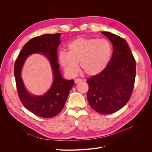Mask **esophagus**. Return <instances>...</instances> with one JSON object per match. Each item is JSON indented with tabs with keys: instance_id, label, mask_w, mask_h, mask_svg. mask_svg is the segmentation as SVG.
Here are the masks:
<instances>
[{
	"instance_id": "34e87169",
	"label": "esophagus",
	"mask_w": 152,
	"mask_h": 152,
	"mask_svg": "<svg viewBox=\"0 0 152 152\" xmlns=\"http://www.w3.org/2000/svg\"><path fill=\"white\" fill-rule=\"evenodd\" d=\"M82 79H77L75 80V83L77 84V83H79V82H82Z\"/></svg>"
}]
</instances>
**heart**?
Here are the masks:
<instances>
[{"mask_svg": "<svg viewBox=\"0 0 152 152\" xmlns=\"http://www.w3.org/2000/svg\"><path fill=\"white\" fill-rule=\"evenodd\" d=\"M68 52L61 50L58 59L64 70L70 77L76 75L79 69L88 75L102 72L111 58L112 45L107 39L78 38L68 45Z\"/></svg>", "mask_w": 152, "mask_h": 152, "instance_id": "b5f03b06", "label": "heart"}]
</instances>
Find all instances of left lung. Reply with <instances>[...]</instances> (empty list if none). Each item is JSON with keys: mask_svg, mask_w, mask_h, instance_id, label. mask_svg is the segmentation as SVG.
<instances>
[{"mask_svg": "<svg viewBox=\"0 0 152 152\" xmlns=\"http://www.w3.org/2000/svg\"><path fill=\"white\" fill-rule=\"evenodd\" d=\"M102 33L113 44V54L102 72L87 79V97L92 108L107 115L116 112L129 100L134 86L136 60L125 40L110 32Z\"/></svg>", "mask_w": 152, "mask_h": 152, "instance_id": "left-lung-1", "label": "left lung"}]
</instances>
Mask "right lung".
<instances>
[{"instance_id":"obj_1","label":"right lung","mask_w":152,"mask_h":152,"mask_svg":"<svg viewBox=\"0 0 152 152\" xmlns=\"http://www.w3.org/2000/svg\"><path fill=\"white\" fill-rule=\"evenodd\" d=\"M60 36L61 34H44L31 39L23 47L15 64L14 73L21 102L27 110L40 117L51 118L57 115L63 110L74 84L73 79H64L59 70L57 49L60 44ZM35 52H42L48 58L54 75L52 87L42 96L30 95L26 90L20 77L21 68L25 59L29 55Z\"/></svg>"}]
</instances>
